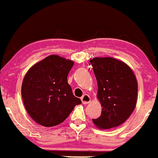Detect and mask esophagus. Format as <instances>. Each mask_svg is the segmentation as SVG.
<instances>
[{
	"instance_id": "esophagus-1",
	"label": "esophagus",
	"mask_w": 158,
	"mask_h": 158,
	"mask_svg": "<svg viewBox=\"0 0 158 158\" xmlns=\"http://www.w3.org/2000/svg\"><path fill=\"white\" fill-rule=\"evenodd\" d=\"M81 102L84 105H86V104H89L90 102H91V98H90L89 95L88 94H84V95L81 97Z\"/></svg>"
}]
</instances>
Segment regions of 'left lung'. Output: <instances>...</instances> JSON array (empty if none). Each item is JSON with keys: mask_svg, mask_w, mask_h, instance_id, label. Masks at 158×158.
Listing matches in <instances>:
<instances>
[{"mask_svg": "<svg viewBox=\"0 0 158 158\" xmlns=\"http://www.w3.org/2000/svg\"><path fill=\"white\" fill-rule=\"evenodd\" d=\"M98 81L97 98L102 106V114L94 119L101 129H109L124 123L137 105V81L132 69L113 57L90 60Z\"/></svg>", "mask_w": 158, "mask_h": 158, "instance_id": "1", "label": "left lung"}]
</instances>
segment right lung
Here are the masks:
<instances>
[{
    "mask_svg": "<svg viewBox=\"0 0 158 158\" xmlns=\"http://www.w3.org/2000/svg\"><path fill=\"white\" fill-rule=\"evenodd\" d=\"M74 62L50 55L33 64L25 74L21 96L31 118L44 127L62 123L81 101L73 94L67 77Z\"/></svg>",
    "mask_w": 158,
    "mask_h": 158,
    "instance_id": "obj_1",
    "label": "right lung"
}]
</instances>
